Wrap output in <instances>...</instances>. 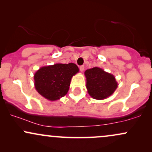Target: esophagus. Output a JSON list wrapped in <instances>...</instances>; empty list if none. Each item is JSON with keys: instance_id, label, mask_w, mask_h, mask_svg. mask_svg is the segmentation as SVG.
<instances>
[{"instance_id": "34e87169", "label": "esophagus", "mask_w": 152, "mask_h": 152, "mask_svg": "<svg viewBox=\"0 0 152 152\" xmlns=\"http://www.w3.org/2000/svg\"><path fill=\"white\" fill-rule=\"evenodd\" d=\"M79 69H80V71H81V72H83V70H84V66H80Z\"/></svg>"}]
</instances>
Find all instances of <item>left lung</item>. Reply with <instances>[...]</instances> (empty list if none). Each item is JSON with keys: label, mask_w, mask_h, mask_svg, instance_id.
Returning a JSON list of instances; mask_svg holds the SVG:
<instances>
[{"label": "left lung", "mask_w": 152, "mask_h": 152, "mask_svg": "<svg viewBox=\"0 0 152 152\" xmlns=\"http://www.w3.org/2000/svg\"><path fill=\"white\" fill-rule=\"evenodd\" d=\"M86 88L93 99L103 100L112 95L117 88L118 83L114 75L99 67L87 69L84 72Z\"/></svg>", "instance_id": "obj_1"}]
</instances>
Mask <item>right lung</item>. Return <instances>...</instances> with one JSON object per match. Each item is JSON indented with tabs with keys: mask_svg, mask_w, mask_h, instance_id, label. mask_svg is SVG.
Listing matches in <instances>:
<instances>
[{
	"mask_svg": "<svg viewBox=\"0 0 152 152\" xmlns=\"http://www.w3.org/2000/svg\"><path fill=\"white\" fill-rule=\"evenodd\" d=\"M79 71L73 63L43 66L34 74V85L40 95L48 100L56 101L68 93L71 78Z\"/></svg>",
	"mask_w": 152,
	"mask_h": 152,
	"instance_id": "add662e5",
	"label": "right lung"
}]
</instances>
